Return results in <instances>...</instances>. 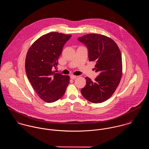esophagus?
<instances>
[{"label": "esophagus", "mask_w": 149, "mask_h": 149, "mask_svg": "<svg viewBox=\"0 0 149 149\" xmlns=\"http://www.w3.org/2000/svg\"><path fill=\"white\" fill-rule=\"evenodd\" d=\"M70 79H73V80H74V79H76V77H77L76 76H74V75H73V74L70 75Z\"/></svg>", "instance_id": "1"}]
</instances>
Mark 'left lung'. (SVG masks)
I'll return each instance as SVG.
<instances>
[{"instance_id":"obj_1","label":"left lung","mask_w":149,"mask_h":149,"mask_svg":"<svg viewBox=\"0 0 149 149\" xmlns=\"http://www.w3.org/2000/svg\"><path fill=\"white\" fill-rule=\"evenodd\" d=\"M88 49L89 61L96 63L95 70L99 74L92 81L86 77L82 95L93 103L108 99L119 84L122 75V60L120 49L115 42L106 36L86 34L78 38Z\"/></svg>"}]
</instances>
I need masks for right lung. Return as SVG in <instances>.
<instances>
[{
	"label": "right lung",
	"mask_w": 149,
	"mask_h": 149,
	"mask_svg": "<svg viewBox=\"0 0 149 149\" xmlns=\"http://www.w3.org/2000/svg\"><path fill=\"white\" fill-rule=\"evenodd\" d=\"M71 35L52 32L40 37L29 49L25 60L27 76L39 97L46 103L61 98L69 76L53 70L58 64L63 48Z\"/></svg>",
	"instance_id": "1"
}]
</instances>
